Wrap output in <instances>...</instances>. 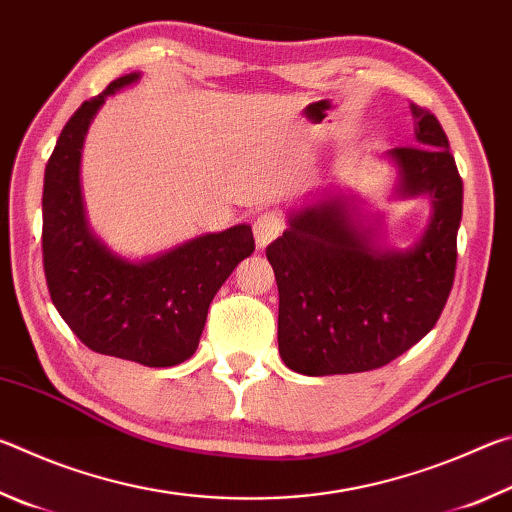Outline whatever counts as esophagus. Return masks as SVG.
<instances>
[{
  "label": "esophagus",
  "instance_id": "34e87169",
  "mask_svg": "<svg viewBox=\"0 0 512 512\" xmlns=\"http://www.w3.org/2000/svg\"><path fill=\"white\" fill-rule=\"evenodd\" d=\"M282 230H284V223L280 219V214L264 212L262 216H257V221L253 225L257 248L264 250L268 244H271V241H275L277 237L282 235Z\"/></svg>",
  "mask_w": 512,
  "mask_h": 512
}]
</instances>
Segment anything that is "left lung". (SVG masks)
<instances>
[{
	"label": "left lung",
	"instance_id": "1",
	"mask_svg": "<svg viewBox=\"0 0 512 512\" xmlns=\"http://www.w3.org/2000/svg\"><path fill=\"white\" fill-rule=\"evenodd\" d=\"M411 115L415 146L384 158L397 171L395 201L429 198V225L418 241L388 246L384 214L361 212L357 196L332 183L291 210L289 228L266 248L280 293V357L300 375L386 366L443 314L456 271L463 180L438 119L415 103Z\"/></svg>",
	"mask_w": 512,
	"mask_h": 512
}]
</instances>
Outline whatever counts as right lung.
I'll return each mask as SVG.
<instances>
[{
  "label": "right lung",
  "instance_id": "obj_1",
  "mask_svg": "<svg viewBox=\"0 0 512 512\" xmlns=\"http://www.w3.org/2000/svg\"><path fill=\"white\" fill-rule=\"evenodd\" d=\"M140 76L112 81L60 133L42 189V262L51 302L90 350L169 368L196 352L212 298L237 264L253 255L255 239L250 225L239 223L128 259L90 228L81 192L85 135L106 99Z\"/></svg>",
  "mask_w": 512,
  "mask_h": 512
}]
</instances>
